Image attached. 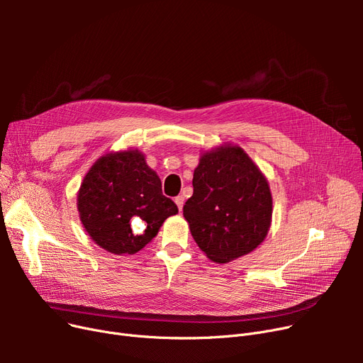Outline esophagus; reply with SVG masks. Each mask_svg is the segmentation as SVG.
<instances>
[{
	"label": "esophagus",
	"instance_id": "1",
	"mask_svg": "<svg viewBox=\"0 0 363 363\" xmlns=\"http://www.w3.org/2000/svg\"><path fill=\"white\" fill-rule=\"evenodd\" d=\"M175 203H177V206H178V208H179V212H181V211H182V206H184V197H182V196L175 197Z\"/></svg>",
	"mask_w": 363,
	"mask_h": 363
}]
</instances>
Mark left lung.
Instances as JSON below:
<instances>
[{"instance_id": "1", "label": "left lung", "mask_w": 363, "mask_h": 363, "mask_svg": "<svg viewBox=\"0 0 363 363\" xmlns=\"http://www.w3.org/2000/svg\"><path fill=\"white\" fill-rule=\"evenodd\" d=\"M184 218L201 252L216 263L249 255L268 235L272 194L268 179L238 147L204 151Z\"/></svg>"}]
</instances>
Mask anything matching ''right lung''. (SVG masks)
<instances>
[{"mask_svg":"<svg viewBox=\"0 0 363 363\" xmlns=\"http://www.w3.org/2000/svg\"><path fill=\"white\" fill-rule=\"evenodd\" d=\"M78 212L88 235L113 255H135L178 213L162 181L138 150L108 152L95 162L78 191Z\"/></svg>","mask_w":363,"mask_h":363,"instance_id":"obj_1","label":"right lung"}]
</instances>
